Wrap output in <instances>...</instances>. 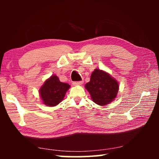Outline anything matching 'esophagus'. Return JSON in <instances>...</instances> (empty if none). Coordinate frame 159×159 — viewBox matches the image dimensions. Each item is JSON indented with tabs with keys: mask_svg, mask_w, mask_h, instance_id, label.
Segmentation results:
<instances>
[{
	"mask_svg": "<svg viewBox=\"0 0 159 159\" xmlns=\"http://www.w3.org/2000/svg\"><path fill=\"white\" fill-rule=\"evenodd\" d=\"M83 81L81 80V81H76V82H73V85H80L83 84Z\"/></svg>",
	"mask_w": 159,
	"mask_h": 159,
	"instance_id": "34e87169",
	"label": "esophagus"
}]
</instances>
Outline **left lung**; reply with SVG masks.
Instances as JSON below:
<instances>
[{
    "instance_id": "8db88e82",
    "label": "left lung",
    "mask_w": 159,
    "mask_h": 159,
    "mask_svg": "<svg viewBox=\"0 0 159 159\" xmlns=\"http://www.w3.org/2000/svg\"><path fill=\"white\" fill-rule=\"evenodd\" d=\"M97 104L104 106L114 100L119 89L118 81L114 78L100 69H95L90 76V80L85 85Z\"/></svg>"
}]
</instances>
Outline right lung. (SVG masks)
<instances>
[{"label":"right lung","mask_w":159,"mask_h":159,"mask_svg":"<svg viewBox=\"0 0 159 159\" xmlns=\"http://www.w3.org/2000/svg\"><path fill=\"white\" fill-rule=\"evenodd\" d=\"M70 85L61 82L59 78L53 75L45 80L39 90L43 104L48 107H55L63 100Z\"/></svg>","instance_id":"1"}]
</instances>
